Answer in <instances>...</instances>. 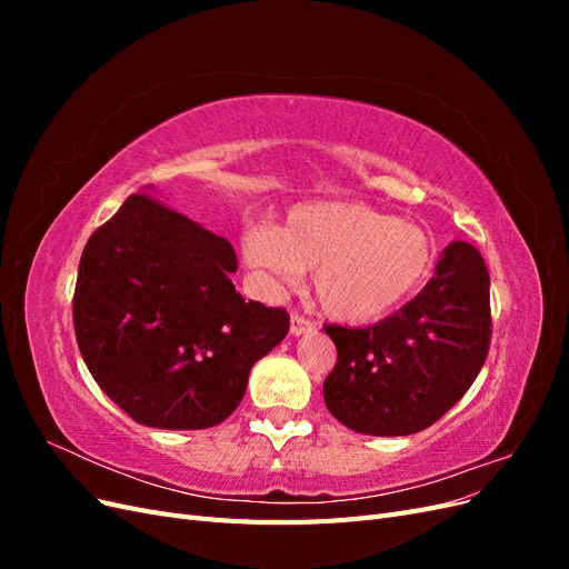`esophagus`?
I'll return each mask as SVG.
<instances>
[{"label": "esophagus", "mask_w": 569, "mask_h": 569, "mask_svg": "<svg viewBox=\"0 0 569 569\" xmlns=\"http://www.w3.org/2000/svg\"><path fill=\"white\" fill-rule=\"evenodd\" d=\"M311 330H316V322L313 320H308L303 313H299V311H295L291 313V322H289V332L291 335H306V332H311Z\"/></svg>", "instance_id": "1"}]
</instances>
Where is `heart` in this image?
Masks as SVG:
<instances>
[{
	"label": "heart",
	"mask_w": 569,
	"mask_h": 569,
	"mask_svg": "<svg viewBox=\"0 0 569 569\" xmlns=\"http://www.w3.org/2000/svg\"><path fill=\"white\" fill-rule=\"evenodd\" d=\"M247 263L270 284H311L322 311L343 322L387 316L425 284L435 266L429 234L366 203H311L280 230L244 237Z\"/></svg>",
	"instance_id": "1"
}]
</instances>
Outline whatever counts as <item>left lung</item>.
Instances as JSON below:
<instances>
[{"label": "left lung", "mask_w": 569, "mask_h": 569, "mask_svg": "<svg viewBox=\"0 0 569 569\" xmlns=\"http://www.w3.org/2000/svg\"><path fill=\"white\" fill-rule=\"evenodd\" d=\"M337 363L325 406L353 432L416 435L475 382L491 341L489 270L468 242L446 247L437 274L393 316L370 327L325 325Z\"/></svg>", "instance_id": "1"}]
</instances>
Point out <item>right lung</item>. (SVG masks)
<instances>
[{
  "label": "right lung",
  "instance_id": "add662e5",
  "mask_svg": "<svg viewBox=\"0 0 569 569\" xmlns=\"http://www.w3.org/2000/svg\"><path fill=\"white\" fill-rule=\"evenodd\" d=\"M237 253L151 194H132L80 256L73 295L84 366L128 416L157 429L220 425L249 370L289 332L284 308L244 301Z\"/></svg>",
  "mask_w": 569,
  "mask_h": 569
}]
</instances>
